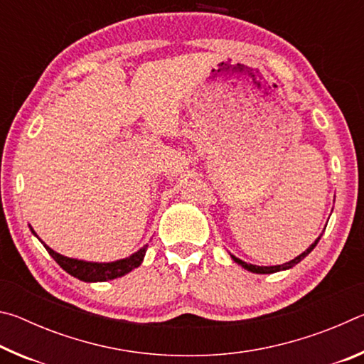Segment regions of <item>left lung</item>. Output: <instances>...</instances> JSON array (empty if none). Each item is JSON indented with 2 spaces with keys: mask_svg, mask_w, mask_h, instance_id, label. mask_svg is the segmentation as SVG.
<instances>
[{
  "mask_svg": "<svg viewBox=\"0 0 364 364\" xmlns=\"http://www.w3.org/2000/svg\"><path fill=\"white\" fill-rule=\"evenodd\" d=\"M318 241H319V237L316 239L315 242H313L310 247H308L304 254H300L299 257H295L294 260H291V262H287V263H284V264H276V267H257V264H250V263H245V262H242V260H239V258H236L232 255V260L236 262V263H239L241 264V267H244L245 269H249V271H252V273H260V274H267V273H276V271H281V269H287V268H291V267H294V264H297L300 260H304V258L310 254V252L315 249V245L318 244Z\"/></svg>",
  "mask_w": 364,
  "mask_h": 364,
  "instance_id": "8db88e82",
  "label": "left lung"
}]
</instances>
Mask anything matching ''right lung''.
<instances>
[{
    "label": "right lung",
    "instance_id": "add662e5",
    "mask_svg": "<svg viewBox=\"0 0 364 364\" xmlns=\"http://www.w3.org/2000/svg\"><path fill=\"white\" fill-rule=\"evenodd\" d=\"M45 247L48 250V254L56 260V263L60 268L67 271L69 274H72L73 278H78L80 281H86V282L120 278V276L130 273L132 269L138 268L146 254V247H143L141 250H138L136 254H133L128 258H123V260H117L112 263H90V262L75 260V258H67L64 255L58 254V252H54L53 249H49L48 245H45Z\"/></svg>",
    "mask_w": 364,
    "mask_h": 364
}]
</instances>
